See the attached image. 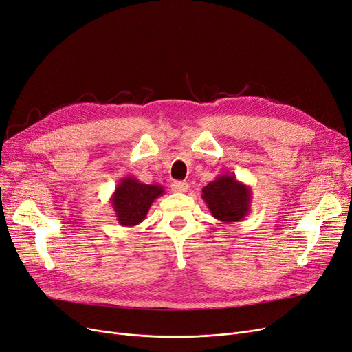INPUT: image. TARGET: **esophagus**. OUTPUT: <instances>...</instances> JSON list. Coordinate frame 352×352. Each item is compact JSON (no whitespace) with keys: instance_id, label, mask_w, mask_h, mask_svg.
Here are the masks:
<instances>
[{"instance_id":"34e87169","label":"esophagus","mask_w":352,"mask_h":352,"mask_svg":"<svg viewBox=\"0 0 352 352\" xmlns=\"http://www.w3.org/2000/svg\"><path fill=\"white\" fill-rule=\"evenodd\" d=\"M171 188L175 192H186L188 190V184L186 183V181H174V183L171 184Z\"/></svg>"}]
</instances>
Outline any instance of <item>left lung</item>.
Returning <instances> with one entry per match:
<instances>
[{
  "mask_svg": "<svg viewBox=\"0 0 352 352\" xmlns=\"http://www.w3.org/2000/svg\"><path fill=\"white\" fill-rule=\"evenodd\" d=\"M201 199L214 219L223 223H235L248 216L252 192L233 174H222L203 188Z\"/></svg>",
  "mask_w": 352,
  "mask_h": 352,
  "instance_id": "obj_1",
  "label": "left lung"
}]
</instances>
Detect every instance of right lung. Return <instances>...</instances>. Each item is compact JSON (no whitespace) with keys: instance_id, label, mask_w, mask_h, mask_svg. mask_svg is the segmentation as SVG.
<instances>
[{"instance_id":"add662e5","label":"right lung","mask_w":352,"mask_h":352,"mask_svg":"<svg viewBox=\"0 0 352 352\" xmlns=\"http://www.w3.org/2000/svg\"><path fill=\"white\" fill-rule=\"evenodd\" d=\"M164 192L160 184H143L135 177L122 178L110 199L117 222L127 228L142 223L152 203Z\"/></svg>"}]
</instances>
